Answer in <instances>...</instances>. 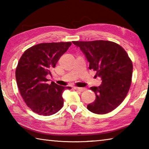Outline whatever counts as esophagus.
Here are the masks:
<instances>
[{
    "instance_id": "obj_1",
    "label": "esophagus",
    "mask_w": 149,
    "mask_h": 149,
    "mask_svg": "<svg viewBox=\"0 0 149 149\" xmlns=\"http://www.w3.org/2000/svg\"><path fill=\"white\" fill-rule=\"evenodd\" d=\"M74 89H75L76 91H84L86 90V89L84 87H74Z\"/></svg>"
}]
</instances>
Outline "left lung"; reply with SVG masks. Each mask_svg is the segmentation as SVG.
Instances as JSON below:
<instances>
[{
    "instance_id": "1",
    "label": "left lung",
    "mask_w": 149,
    "mask_h": 149,
    "mask_svg": "<svg viewBox=\"0 0 149 149\" xmlns=\"http://www.w3.org/2000/svg\"><path fill=\"white\" fill-rule=\"evenodd\" d=\"M89 62V69L97 72L102 81L99 87H91L96 99L87 109L104 114L116 108L127 95L132 83V62L125 50L116 42L108 41H73Z\"/></svg>"
}]
</instances>
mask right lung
Listing matches in <instances>:
<instances>
[{
	"instance_id": "obj_1",
	"label": "right lung",
	"mask_w": 149,
	"mask_h": 149,
	"mask_svg": "<svg viewBox=\"0 0 149 149\" xmlns=\"http://www.w3.org/2000/svg\"><path fill=\"white\" fill-rule=\"evenodd\" d=\"M71 45V42L40 43L27 49L20 58L16 70L17 87L33 112L50 116L62 108V93L71 87L53 81L49 85L47 76L51 75V70Z\"/></svg>"
}]
</instances>
